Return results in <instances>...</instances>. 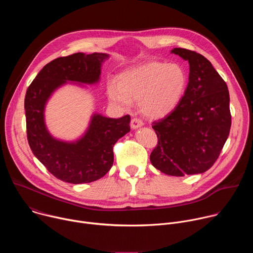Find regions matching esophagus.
Masks as SVG:
<instances>
[{
    "mask_svg": "<svg viewBox=\"0 0 253 253\" xmlns=\"http://www.w3.org/2000/svg\"><path fill=\"white\" fill-rule=\"evenodd\" d=\"M142 126H143L142 120H140V119H138V118H133V119L131 120V128H132L133 130L138 129V128L142 127Z\"/></svg>",
    "mask_w": 253,
    "mask_h": 253,
    "instance_id": "obj_1",
    "label": "esophagus"
}]
</instances>
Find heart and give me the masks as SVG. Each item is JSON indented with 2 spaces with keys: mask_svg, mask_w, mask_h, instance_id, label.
I'll return each instance as SVG.
<instances>
[{
  "mask_svg": "<svg viewBox=\"0 0 253 253\" xmlns=\"http://www.w3.org/2000/svg\"><path fill=\"white\" fill-rule=\"evenodd\" d=\"M187 87L185 70L175 63L150 62L130 68L119 75L118 82L107 86V97L121 110H129L133 101L149 119L171 114L182 100Z\"/></svg>",
  "mask_w": 253,
  "mask_h": 253,
  "instance_id": "obj_1",
  "label": "heart"
}]
</instances>
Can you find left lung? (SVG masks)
Wrapping results in <instances>:
<instances>
[{
	"label": "left lung",
	"mask_w": 253,
	"mask_h": 253,
	"mask_svg": "<svg viewBox=\"0 0 253 253\" xmlns=\"http://www.w3.org/2000/svg\"><path fill=\"white\" fill-rule=\"evenodd\" d=\"M171 54L188 62V85L176 109L153 123L158 144L150 161L171 176L203 173L218 158L229 135L228 88L202 55L182 48Z\"/></svg>",
	"instance_id": "8db88e82"
}]
</instances>
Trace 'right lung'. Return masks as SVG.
Instances as JSON below:
<instances>
[{
  "label": "right lung",
  "instance_id": "1",
  "mask_svg": "<svg viewBox=\"0 0 253 253\" xmlns=\"http://www.w3.org/2000/svg\"><path fill=\"white\" fill-rule=\"evenodd\" d=\"M106 53H76L48 63L29 86L25 97L27 137L33 154L56 178L82 184L102 178L113 165L114 144L130 132V116L114 119L93 112L84 133L75 140L56 138L45 111L53 94L72 84L88 89L101 79Z\"/></svg>",
  "mask_w": 253,
  "mask_h": 253
}]
</instances>
